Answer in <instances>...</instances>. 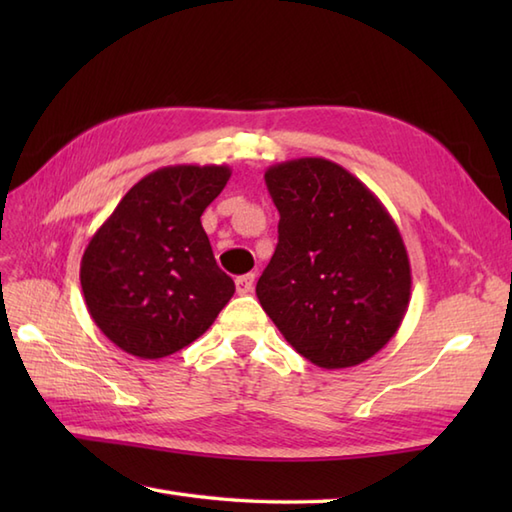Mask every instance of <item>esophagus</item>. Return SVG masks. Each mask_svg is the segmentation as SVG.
<instances>
[{"instance_id": "obj_1", "label": "esophagus", "mask_w": 512, "mask_h": 512, "mask_svg": "<svg viewBox=\"0 0 512 512\" xmlns=\"http://www.w3.org/2000/svg\"><path fill=\"white\" fill-rule=\"evenodd\" d=\"M253 284H255V275L248 273V275H242L235 279V288H237V295H248L250 290H253Z\"/></svg>"}]
</instances>
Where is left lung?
I'll return each instance as SVG.
<instances>
[{
	"mask_svg": "<svg viewBox=\"0 0 512 512\" xmlns=\"http://www.w3.org/2000/svg\"><path fill=\"white\" fill-rule=\"evenodd\" d=\"M279 244L257 281V299L310 363H365L400 328L411 266L394 217L350 171L325 158L268 167Z\"/></svg>",
	"mask_w": 512,
	"mask_h": 512,
	"instance_id": "1",
	"label": "left lung"
}]
</instances>
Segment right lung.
<instances>
[{
  "instance_id": "obj_1",
  "label": "right lung",
  "mask_w": 512,
  "mask_h": 512,
  "mask_svg": "<svg viewBox=\"0 0 512 512\" xmlns=\"http://www.w3.org/2000/svg\"><path fill=\"white\" fill-rule=\"evenodd\" d=\"M228 178V165L151 171L85 246V306L123 352L149 361L178 352L231 301L235 284L215 264L200 222Z\"/></svg>"
}]
</instances>
